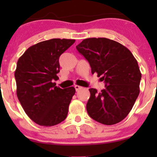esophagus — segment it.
Returning a JSON list of instances; mask_svg holds the SVG:
<instances>
[{
    "label": "esophagus",
    "mask_w": 157,
    "mask_h": 157,
    "mask_svg": "<svg viewBox=\"0 0 157 157\" xmlns=\"http://www.w3.org/2000/svg\"><path fill=\"white\" fill-rule=\"evenodd\" d=\"M74 88H75V90H76V91H78V90H81L82 88V86H78V85H75V86H74Z\"/></svg>",
    "instance_id": "34e87169"
}]
</instances>
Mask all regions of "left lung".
Returning <instances> with one entry per match:
<instances>
[{"label": "left lung", "instance_id": "8db88e82", "mask_svg": "<svg viewBox=\"0 0 157 157\" xmlns=\"http://www.w3.org/2000/svg\"><path fill=\"white\" fill-rule=\"evenodd\" d=\"M91 67L105 82V88L97 93L90 89L86 104L90 118L112 125L128 115L140 93L141 73L137 60L125 46L106 38H89L76 46Z\"/></svg>", "mask_w": 157, "mask_h": 157}]
</instances>
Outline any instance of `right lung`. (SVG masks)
<instances>
[{"mask_svg": "<svg viewBox=\"0 0 157 157\" xmlns=\"http://www.w3.org/2000/svg\"><path fill=\"white\" fill-rule=\"evenodd\" d=\"M74 42L52 39L39 42L17 61L14 74L17 97L26 115L39 125H56L67 118L75 88L61 89L53 81L58 79L60 56Z\"/></svg>", "mask_w": 157, "mask_h": 157, "instance_id": "right-lung-1", "label": "right lung"}]
</instances>
